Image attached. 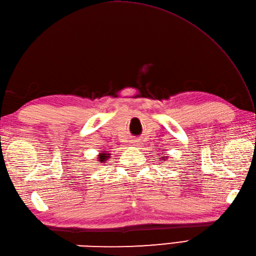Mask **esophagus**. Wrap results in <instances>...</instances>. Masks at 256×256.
I'll list each match as a JSON object with an SVG mask.
<instances>
[{
    "label": "esophagus",
    "mask_w": 256,
    "mask_h": 256,
    "mask_svg": "<svg viewBox=\"0 0 256 256\" xmlns=\"http://www.w3.org/2000/svg\"><path fill=\"white\" fill-rule=\"evenodd\" d=\"M134 143H135V142H134Z\"/></svg>",
    "instance_id": "1"
}]
</instances>
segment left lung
I'll return each instance as SVG.
<instances>
[{
	"label": "left lung",
	"mask_w": 256,
	"mask_h": 256,
	"mask_svg": "<svg viewBox=\"0 0 256 256\" xmlns=\"http://www.w3.org/2000/svg\"><path fill=\"white\" fill-rule=\"evenodd\" d=\"M162 158H164V160H166V156H164V157H162ZM162 162H164V160H162Z\"/></svg>",
	"instance_id": "1"
}]
</instances>
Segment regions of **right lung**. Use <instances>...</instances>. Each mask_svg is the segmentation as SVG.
I'll use <instances>...</instances> for the list:
<instances>
[{"mask_svg":"<svg viewBox=\"0 0 256 256\" xmlns=\"http://www.w3.org/2000/svg\"><path fill=\"white\" fill-rule=\"evenodd\" d=\"M98 158H99V162H104L108 158H110V154H106V153L99 154V157H98Z\"/></svg>","mask_w":256,"mask_h":256,"instance_id":"right-lung-1","label":"right lung"}]
</instances>
